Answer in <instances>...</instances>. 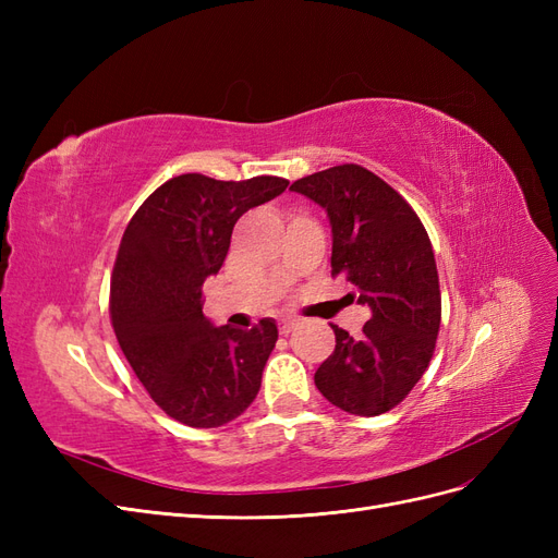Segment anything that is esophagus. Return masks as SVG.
I'll list each match as a JSON object with an SVG mask.
<instances>
[{"mask_svg":"<svg viewBox=\"0 0 558 558\" xmlns=\"http://www.w3.org/2000/svg\"><path fill=\"white\" fill-rule=\"evenodd\" d=\"M298 324H300L298 318H281L279 320V332L281 335H289V332H293L298 328Z\"/></svg>","mask_w":558,"mask_h":558,"instance_id":"esophagus-1","label":"esophagus"}]
</instances>
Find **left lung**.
<instances>
[{
    "label": "left lung",
    "instance_id": "8db88e82",
    "mask_svg": "<svg viewBox=\"0 0 558 558\" xmlns=\"http://www.w3.org/2000/svg\"><path fill=\"white\" fill-rule=\"evenodd\" d=\"M291 191L328 211L332 277L356 286L349 295L373 312L359 337L332 326L335 351L314 384L349 414H384L424 377L440 332L442 295L428 232L410 202L361 165L302 177Z\"/></svg>",
    "mask_w": 558,
    "mask_h": 558
}]
</instances>
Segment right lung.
I'll list each match as a JSON object with an SVG mask.
<instances>
[{
    "label": "right lung",
    "instance_id": "1",
    "mask_svg": "<svg viewBox=\"0 0 558 558\" xmlns=\"http://www.w3.org/2000/svg\"><path fill=\"white\" fill-rule=\"evenodd\" d=\"M286 185L281 177L181 174L150 193L123 232L111 272V326L150 400L179 424H230L260 391L279 337L275 320L251 330L214 328L199 289L221 269L238 218Z\"/></svg>",
    "mask_w": 558,
    "mask_h": 558
}]
</instances>
